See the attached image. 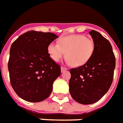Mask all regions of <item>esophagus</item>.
Here are the masks:
<instances>
[{"label":"esophagus","instance_id":"34e87169","mask_svg":"<svg viewBox=\"0 0 123 123\" xmlns=\"http://www.w3.org/2000/svg\"><path fill=\"white\" fill-rule=\"evenodd\" d=\"M67 69H68L67 68H65V67H61V71H62V72H64V71L67 70Z\"/></svg>","mask_w":123,"mask_h":123}]
</instances>
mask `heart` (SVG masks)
Returning a JSON list of instances; mask_svg holds the SVG:
<instances>
[{"label": "heart", "instance_id": "1", "mask_svg": "<svg viewBox=\"0 0 123 123\" xmlns=\"http://www.w3.org/2000/svg\"><path fill=\"white\" fill-rule=\"evenodd\" d=\"M94 41L82 35L63 37L57 41V44H50L47 52L54 61L59 62L65 56L73 67H80L91 59L94 52Z\"/></svg>", "mask_w": 123, "mask_h": 123}]
</instances>
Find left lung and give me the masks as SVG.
<instances>
[{"label": "left lung", "instance_id": "obj_1", "mask_svg": "<svg viewBox=\"0 0 123 123\" xmlns=\"http://www.w3.org/2000/svg\"><path fill=\"white\" fill-rule=\"evenodd\" d=\"M89 34L95 45L93 55L86 64L70 70V95L82 105L94 103L106 94L112 84L116 64L109 41L94 30Z\"/></svg>", "mask_w": 123, "mask_h": 123}]
</instances>
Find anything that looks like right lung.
Listing matches in <instances>:
<instances>
[{
  "label": "right lung",
  "mask_w": 123,
  "mask_h": 123,
  "mask_svg": "<svg viewBox=\"0 0 123 123\" xmlns=\"http://www.w3.org/2000/svg\"><path fill=\"white\" fill-rule=\"evenodd\" d=\"M59 37L35 31L21 35L14 41L8 62L12 87L25 100L37 103L49 97L61 67L50 59L47 47Z\"/></svg>",
  "instance_id": "right-lung-1"
}]
</instances>
